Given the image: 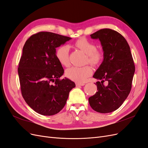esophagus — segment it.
I'll use <instances>...</instances> for the list:
<instances>
[{"label":"esophagus","instance_id":"34e87169","mask_svg":"<svg viewBox=\"0 0 148 148\" xmlns=\"http://www.w3.org/2000/svg\"><path fill=\"white\" fill-rule=\"evenodd\" d=\"M85 84L84 83H76V86H84Z\"/></svg>","mask_w":148,"mask_h":148}]
</instances>
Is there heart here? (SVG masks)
I'll use <instances>...</instances> for the list:
<instances>
[{
    "mask_svg": "<svg viewBox=\"0 0 148 148\" xmlns=\"http://www.w3.org/2000/svg\"><path fill=\"white\" fill-rule=\"evenodd\" d=\"M75 46L87 55L86 62L92 65H97L102 62L104 54L103 52L96 49V44L85 38H82L76 41ZM56 56L60 64L64 66H68L69 61V47L62 45L58 47L56 51ZM92 73V69L89 66H73L68 69L65 75L69 79L77 83H84Z\"/></svg>",
    "mask_w": 148,
    "mask_h": 148,
    "instance_id": "heart-1",
    "label": "heart"
}]
</instances>
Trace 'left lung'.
<instances>
[{"mask_svg": "<svg viewBox=\"0 0 148 148\" xmlns=\"http://www.w3.org/2000/svg\"><path fill=\"white\" fill-rule=\"evenodd\" d=\"M99 39L104 52V60L94 74L97 92L89 97L91 108L99 113H109L119 109L132 89L135 66L130 48L122 34L105 28L90 35Z\"/></svg>", "mask_w": 148, "mask_h": 148, "instance_id": "obj_1", "label": "left lung"}]
</instances>
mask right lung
<instances>
[{
  "label": "right lung",
  "mask_w": 148,
  "mask_h": 148,
  "mask_svg": "<svg viewBox=\"0 0 148 148\" xmlns=\"http://www.w3.org/2000/svg\"><path fill=\"white\" fill-rule=\"evenodd\" d=\"M71 39L41 31L30 36L23 46L18 69L21 95L39 114L59 113L75 87L70 79H60L64 70L56 56V49Z\"/></svg>",
  "instance_id": "add662e5"
}]
</instances>
